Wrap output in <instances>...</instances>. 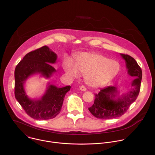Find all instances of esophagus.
<instances>
[{
	"instance_id": "34e87169",
	"label": "esophagus",
	"mask_w": 155,
	"mask_h": 155,
	"mask_svg": "<svg viewBox=\"0 0 155 155\" xmlns=\"http://www.w3.org/2000/svg\"><path fill=\"white\" fill-rule=\"evenodd\" d=\"M80 90L81 91H86V87H85L84 86H80Z\"/></svg>"
}]
</instances>
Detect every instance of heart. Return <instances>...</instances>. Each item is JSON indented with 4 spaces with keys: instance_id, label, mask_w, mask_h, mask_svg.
Segmentation results:
<instances>
[{
    "instance_id": "b5f03b06",
    "label": "heart",
    "mask_w": 155,
    "mask_h": 155,
    "mask_svg": "<svg viewBox=\"0 0 155 155\" xmlns=\"http://www.w3.org/2000/svg\"><path fill=\"white\" fill-rule=\"evenodd\" d=\"M63 69L68 75L78 78L80 73L84 74V81L87 85L99 87L111 81L118 74L120 64L117 61L97 53H81L75 60V64L70 59H65Z\"/></svg>"
}]
</instances>
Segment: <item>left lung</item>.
I'll return each instance as SVG.
<instances>
[{
  "instance_id": "left-lung-1",
  "label": "left lung",
  "mask_w": 155,
  "mask_h": 155,
  "mask_svg": "<svg viewBox=\"0 0 155 155\" xmlns=\"http://www.w3.org/2000/svg\"><path fill=\"white\" fill-rule=\"evenodd\" d=\"M120 55L125 61L128 75L135 78L131 82L130 90L121 96L117 88L113 86L102 88L98 94H94V102L88 110L97 118L108 120L122 116L139 95L142 77V69L132 57L124 54Z\"/></svg>"
}]
</instances>
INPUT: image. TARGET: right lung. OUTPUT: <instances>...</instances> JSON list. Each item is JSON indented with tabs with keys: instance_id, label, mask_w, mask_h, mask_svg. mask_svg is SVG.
Segmentation results:
<instances>
[{
	"instance_id": "add662e5",
	"label": "right lung",
	"mask_w": 155,
	"mask_h": 155,
	"mask_svg": "<svg viewBox=\"0 0 155 155\" xmlns=\"http://www.w3.org/2000/svg\"><path fill=\"white\" fill-rule=\"evenodd\" d=\"M56 60L57 54L48 47L44 46L26 54L15 68V97L26 113L35 120H47L58 115L65 95L71 90V86L58 87L48 83L41 98L32 99L26 94L25 89L26 80L35 74L50 78L56 72L51 64L56 63Z\"/></svg>"
}]
</instances>
